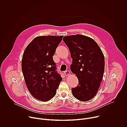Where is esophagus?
Here are the masks:
<instances>
[{"label":"esophagus","instance_id":"34e87169","mask_svg":"<svg viewBox=\"0 0 127 127\" xmlns=\"http://www.w3.org/2000/svg\"><path fill=\"white\" fill-rule=\"evenodd\" d=\"M70 74V72L68 70H67L66 71L64 72V75L66 76H69V75Z\"/></svg>","mask_w":127,"mask_h":127}]
</instances>
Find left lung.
I'll use <instances>...</instances> for the list:
<instances>
[{"instance_id": "8db88e82", "label": "left lung", "mask_w": 127, "mask_h": 127, "mask_svg": "<svg viewBox=\"0 0 127 127\" xmlns=\"http://www.w3.org/2000/svg\"><path fill=\"white\" fill-rule=\"evenodd\" d=\"M72 59L70 69L76 74L78 84L72 88L76 99L86 101L94 98L99 89L104 70V57L97 44L92 38L77 34L63 39Z\"/></svg>"}]
</instances>
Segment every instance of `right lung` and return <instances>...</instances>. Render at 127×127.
I'll return each instance as SVG.
<instances>
[{"instance_id":"obj_1","label":"right lung","mask_w":127,"mask_h":127,"mask_svg":"<svg viewBox=\"0 0 127 127\" xmlns=\"http://www.w3.org/2000/svg\"><path fill=\"white\" fill-rule=\"evenodd\" d=\"M63 35L39 36L27 47L22 69L28 90L32 96L43 101L52 99L62 80L53 56Z\"/></svg>"}]
</instances>
